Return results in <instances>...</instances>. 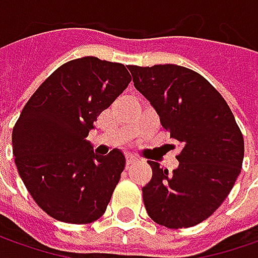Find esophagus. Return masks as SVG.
I'll list each match as a JSON object with an SVG mask.
<instances>
[{
	"mask_svg": "<svg viewBox=\"0 0 258 258\" xmlns=\"http://www.w3.org/2000/svg\"><path fill=\"white\" fill-rule=\"evenodd\" d=\"M138 159H136V156H134V155H126V165L129 166V165L135 164Z\"/></svg>",
	"mask_w": 258,
	"mask_h": 258,
	"instance_id": "esophagus-1",
	"label": "esophagus"
}]
</instances>
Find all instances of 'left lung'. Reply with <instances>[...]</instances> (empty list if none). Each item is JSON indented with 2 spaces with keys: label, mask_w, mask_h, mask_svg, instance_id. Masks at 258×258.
Returning a JSON list of instances; mask_svg holds the SVG:
<instances>
[{
  "label": "left lung",
  "mask_w": 258,
  "mask_h": 258,
  "mask_svg": "<svg viewBox=\"0 0 258 258\" xmlns=\"http://www.w3.org/2000/svg\"><path fill=\"white\" fill-rule=\"evenodd\" d=\"M171 138L182 146L172 173L148 161L152 179L142 188L148 215L166 228L203 223L233 189L244 138L224 97L203 76L176 64L127 67Z\"/></svg>",
  "instance_id": "left-lung-1"
}]
</instances>
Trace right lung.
<instances>
[{
  "label": "right lung",
  "mask_w": 258,
  "mask_h": 258,
  "mask_svg": "<svg viewBox=\"0 0 258 258\" xmlns=\"http://www.w3.org/2000/svg\"><path fill=\"white\" fill-rule=\"evenodd\" d=\"M131 80L126 66L87 55L60 66L25 103L13 129L15 165L54 220L90 224L106 211L126 161L116 149L94 155L86 136Z\"/></svg>",
  "instance_id": "1"
}]
</instances>
